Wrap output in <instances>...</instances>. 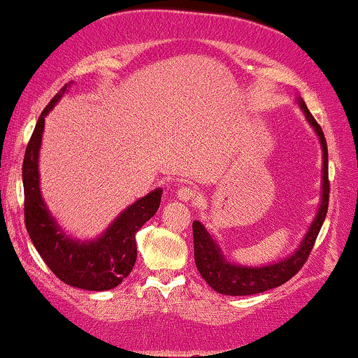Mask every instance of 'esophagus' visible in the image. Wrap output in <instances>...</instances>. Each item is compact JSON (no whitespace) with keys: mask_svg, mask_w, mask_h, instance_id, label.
<instances>
[{"mask_svg":"<svg viewBox=\"0 0 358 358\" xmlns=\"http://www.w3.org/2000/svg\"><path fill=\"white\" fill-rule=\"evenodd\" d=\"M176 196H178L180 201H189L195 199L196 192L190 187H180L178 189V192H176Z\"/></svg>","mask_w":358,"mask_h":358,"instance_id":"1","label":"esophagus"}]
</instances>
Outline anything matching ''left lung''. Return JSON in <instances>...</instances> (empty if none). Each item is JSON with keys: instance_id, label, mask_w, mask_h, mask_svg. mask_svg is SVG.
Masks as SVG:
<instances>
[{"instance_id": "8db88e82", "label": "left lung", "mask_w": 358, "mask_h": 358, "mask_svg": "<svg viewBox=\"0 0 358 358\" xmlns=\"http://www.w3.org/2000/svg\"><path fill=\"white\" fill-rule=\"evenodd\" d=\"M297 105L302 110L307 122L313 127L315 134L318 136L321 152H323V159H321L323 162V169H321V200L317 215H315L308 231L305 232L300 245L295 248L291 255L263 266H245L229 262L224 257V253H222L221 247L217 245V242L213 239V236L206 231V227L200 221L192 222L195 265L199 268L201 278L216 292L224 295H253L281 286V284L287 282L295 273H299V269L307 262L315 241H317L326 213H328V147H326L323 131H321V127L315 121L313 116L310 115L307 105H305V101L300 96L297 98Z\"/></svg>"}]
</instances>
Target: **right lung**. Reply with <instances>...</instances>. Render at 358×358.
Masks as SVG:
<instances>
[{
    "label": "right lung",
    "instance_id": "add662e5",
    "mask_svg": "<svg viewBox=\"0 0 358 358\" xmlns=\"http://www.w3.org/2000/svg\"><path fill=\"white\" fill-rule=\"evenodd\" d=\"M69 87L71 84H66L41 113L25 150L22 164L25 227L40 257L61 281L85 291H110L119 286L136 265V234L158 211L163 189H155L129 205L96 239L79 241L66 234L41 196L38 158L45 117Z\"/></svg>",
    "mask_w": 358,
    "mask_h": 358
}]
</instances>
